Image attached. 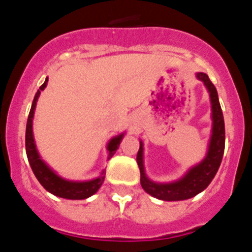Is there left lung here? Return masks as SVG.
Instances as JSON below:
<instances>
[{
	"mask_svg": "<svg viewBox=\"0 0 252 252\" xmlns=\"http://www.w3.org/2000/svg\"><path fill=\"white\" fill-rule=\"evenodd\" d=\"M197 78L203 82L209 93L211 110H212V133L209 139L208 150L206 157L197 165L189 168L188 171L180 179L169 183H157L149 179L144 166V144L140 141L137 153V165L140 168V183L146 193L161 201H184L203 192L209 186L221 165L224 151V121L222 115L221 104L218 101L216 87L209 81L206 73H197Z\"/></svg>",
	"mask_w": 252,
	"mask_h": 252,
	"instance_id": "obj_1",
	"label": "left lung"
}]
</instances>
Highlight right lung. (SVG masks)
I'll return each instance as SVG.
<instances>
[{"label":"right lung","instance_id":"1","mask_svg":"<svg viewBox=\"0 0 252 252\" xmlns=\"http://www.w3.org/2000/svg\"><path fill=\"white\" fill-rule=\"evenodd\" d=\"M46 84H48V78L45 79L44 84L37 90L36 94L34 97V101L31 104V110L29 113L28 124H26V136H25V145H26V155H28L30 166L34 171L35 177L39 180L40 184L48 190L51 194L57 195L60 198H65V199H86L94 194L104 180V174L106 171L102 170L99 177L94 178L91 180H83V182H75V180H68L58 175L50 166L40 158V154L36 149V144L34 140V132H32V120H34L35 107H36L37 98H39L41 91L45 90ZM125 136V132L120 133L117 136L112 137L107 144V151H108V158L111 159L113 154L119 149L120 142L122 137Z\"/></svg>","mask_w":252,"mask_h":252}]
</instances>
